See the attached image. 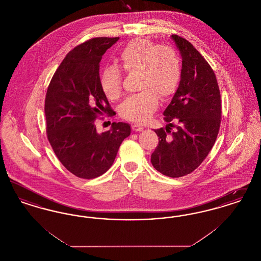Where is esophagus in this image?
<instances>
[{
    "label": "esophagus",
    "instance_id": "esophagus-1",
    "mask_svg": "<svg viewBox=\"0 0 261 261\" xmlns=\"http://www.w3.org/2000/svg\"><path fill=\"white\" fill-rule=\"evenodd\" d=\"M143 129H144V128H143L141 125L136 124V123L132 124V130L135 131V132H140V131H142Z\"/></svg>",
    "mask_w": 261,
    "mask_h": 261
}]
</instances>
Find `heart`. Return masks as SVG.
<instances>
[{
  "label": "heart",
  "instance_id": "1",
  "mask_svg": "<svg viewBox=\"0 0 261 261\" xmlns=\"http://www.w3.org/2000/svg\"><path fill=\"white\" fill-rule=\"evenodd\" d=\"M118 60L127 73H139V89L142 90L121 102L119 114L128 120L147 122L156 111L160 97L163 100L170 99L180 84L182 65L179 55L170 45L136 39L120 50ZM122 79L118 66L109 64L102 68L99 85L109 99L120 96Z\"/></svg>",
  "mask_w": 261,
  "mask_h": 261
}]
</instances>
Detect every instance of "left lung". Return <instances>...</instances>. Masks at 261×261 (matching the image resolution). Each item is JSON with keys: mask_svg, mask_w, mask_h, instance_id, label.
I'll return each mask as SVG.
<instances>
[{"mask_svg": "<svg viewBox=\"0 0 261 261\" xmlns=\"http://www.w3.org/2000/svg\"><path fill=\"white\" fill-rule=\"evenodd\" d=\"M171 38L182 57V76L163 112L168 125L154 130L160 138L150 162L159 172L178 178L198 168L212 149L221 123V98L216 76L199 50L184 38Z\"/></svg>", "mask_w": 261, "mask_h": 261, "instance_id": "left-lung-1", "label": "left lung"}]
</instances>
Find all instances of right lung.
Here are the masks:
<instances>
[{"label": "right lung", "mask_w": 261, "mask_h": 261, "mask_svg": "<svg viewBox=\"0 0 261 261\" xmlns=\"http://www.w3.org/2000/svg\"><path fill=\"white\" fill-rule=\"evenodd\" d=\"M119 38L90 39L70 50L56 70L45 99L47 136L62 165L75 176L93 179L112 165L130 125L113 122L98 133L95 120L113 115L99 85V62Z\"/></svg>", "instance_id": "obj_1"}]
</instances>
